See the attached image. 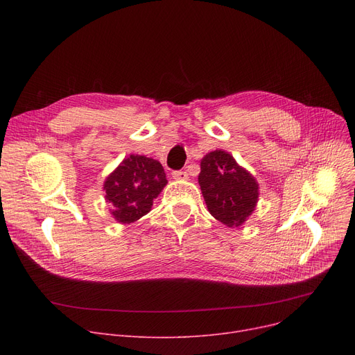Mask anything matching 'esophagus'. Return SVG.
<instances>
[{"instance_id":"1","label":"esophagus","mask_w":355,"mask_h":355,"mask_svg":"<svg viewBox=\"0 0 355 355\" xmlns=\"http://www.w3.org/2000/svg\"><path fill=\"white\" fill-rule=\"evenodd\" d=\"M173 177H174L175 180H187V178H189V174H187V171H174V173H173Z\"/></svg>"}]
</instances>
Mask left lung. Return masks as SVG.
I'll list each match as a JSON object with an SVG mask.
<instances>
[{
    "label": "left lung",
    "mask_w": 355,
    "mask_h": 355,
    "mask_svg": "<svg viewBox=\"0 0 355 355\" xmlns=\"http://www.w3.org/2000/svg\"><path fill=\"white\" fill-rule=\"evenodd\" d=\"M198 184L209 211L223 225H243L254 210L259 197L256 180L221 149L201 159Z\"/></svg>",
    "instance_id": "obj_1"
}]
</instances>
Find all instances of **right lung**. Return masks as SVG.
<instances>
[{"mask_svg":"<svg viewBox=\"0 0 355 355\" xmlns=\"http://www.w3.org/2000/svg\"><path fill=\"white\" fill-rule=\"evenodd\" d=\"M165 184L164 168L157 159L129 155L106 178L103 189L106 200L114 206L115 220L129 225L151 210Z\"/></svg>","mask_w":355,"mask_h":355,"instance_id":"1","label":"right lung"}]
</instances>
